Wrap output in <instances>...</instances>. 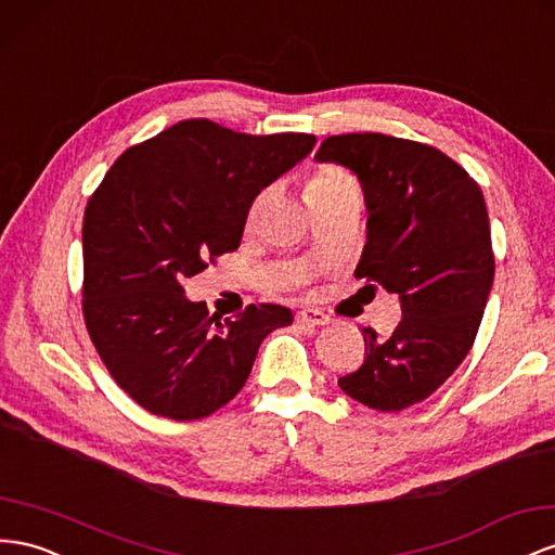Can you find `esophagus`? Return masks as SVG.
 <instances>
[{
  "mask_svg": "<svg viewBox=\"0 0 555 555\" xmlns=\"http://www.w3.org/2000/svg\"><path fill=\"white\" fill-rule=\"evenodd\" d=\"M296 322L298 324H310V326H324V324H328V318L318 308H304V310L296 312Z\"/></svg>",
  "mask_w": 555,
  "mask_h": 555,
  "instance_id": "34e87169",
  "label": "esophagus"
}]
</instances>
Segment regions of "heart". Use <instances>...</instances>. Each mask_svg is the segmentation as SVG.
<instances>
[{
    "instance_id": "b5f03b06",
    "label": "heart",
    "mask_w": 555,
    "mask_h": 555,
    "mask_svg": "<svg viewBox=\"0 0 555 555\" xmlns=\"http://www.w3.org/2000/svg\"><path fill=\"white\" fill-rule=\"evenodd\" d=\"M346 193H359V184L350 172L340 170L336 166L320 168L312 175V179L308 182V189H306V196L310 203L346 196Z\"/></svg>"
}]
</instances>
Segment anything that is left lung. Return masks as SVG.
<instances>
[{"label": "left lung", "mask_w": 555, "mask_h": 555, "mask_svg": "<svg viewBox=\"0 0 555 555\" xmlns=\"http://www.w3.org/2000/svg\"><path fill=\"white\" fill-rule=\"evenodd\" d=\"M362 182L366 245L354 278L399 296L401 322L364 328L366 359L338 378L343 392L383 413L427 399L469 354L495 278L483 193L439 149L380 132L334 134L314 154Z\"/></svg>", "instance_id": "1"}]
</instances>
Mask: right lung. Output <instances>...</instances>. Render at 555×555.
Instances as JSON below:
<instances>
[{"label":"right lung","mask_w":555,"mask_h":555,"mask_svg":"<svg viewBox=\"0 0 555 555\" xmlns=\"http://www.w3.org/2000/svg\"><path fill=\"white\" fill-rule=\"evenodd\" d=\"M318 138L243 134L205 118L121 154L83 215V318L114 380L172 421H198L241 392L263 338L289 308L249 306L221 322L184 282L241 247L259 193Z\"/></svg>","instance_id":"obj_1"}]
</instances>
